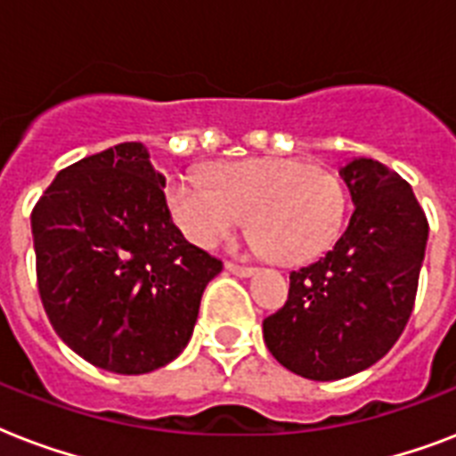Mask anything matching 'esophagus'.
I'll return each mask as SVG.
<instances>
[{"instance_id":"esophagus-1","label":"esophagus","mask_w":456,"mask_h":456,"mask_svg":"<svg viewBox=\"0 0 456 456\" xmlns=\"http://www.w3.org/2000/svg\"><path fill=\"white\" fill-rule=\"evenodd\" d=\"M227 267V272H232V274H236V277H250L253 274V267H248V265H236V263H227L224 265Z\"/></svg>"}]
</instances>
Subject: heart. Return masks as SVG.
I'll return each instance as SVG.
<instances>
[{"label": "heart", "mask_w": 456, "mask_h": 456, "mask_svg": "<svg viewBox=\"0 0 456 456\" xmlns=\"http://www.w3.org/2000/svg\"><path fill=\"white\" fill-rule=\"evenodd\" d=\"M165 199L182 234L200 248L227 241L248 215L253 246L286 265L317 257L346 213V193L331 170L279 156L215 163L208 177L179 172Z\"/></svg>", "instance_id": "1"}]
</instances>
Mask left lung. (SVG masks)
I'll list each match as a JSON object with an SVG mask.
<instances>
[{
  "label": "left lung",
  "instance_id": "obj_1",
  "mask_svg": "<svg viewBox=\"0 0 456 456\" xmlns=\"http://www.w3.org/2000/svg\"><path fill=\"white\" fill-rule=\"evenodd\" d=\"M353 215L333 248L291 272L284 307L263 322L279 364L312 381L364 371L410 322L428 220L411 186L371 158L340 167Z\"/></svg>",
  "mask_w": 456,
  "mask_h": 456
}]
</instances>
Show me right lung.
Wrapping results in <instances>:
<instances>
[{
  "instance_id": "obj_1",
  "label": "right lung",
  "mask_w": 456,
  "mask_h": 456,
  "mask_svg": "<svg viewBox=\"0 0 456 456\" xmlns=\"http://www.w3.org/2000/svg\"><path fill=\"white\" fill-rule=\"evenodd\" d=\"M165 177L139 142L68 165L32 208L37 289L70 350L113 374H149L186 347L222 272L172 222Z\"/></svg>"
}]
</instances>
